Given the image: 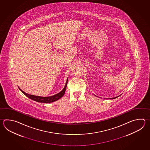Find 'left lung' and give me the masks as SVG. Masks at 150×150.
<instances>
[{
  "mask_svg": "<svg viewBox=\"0 0 150 150\" xmlns=\"http://www.w3.org/2000/svg\"><path fill=\"white\" fill-rule=\"evenodd\" d=\"M119 96H117V97H114V98H110V99H115V98H116L117 97H118Z\"/></svg>",
  "mask_w": 150,
  "mask_h": 150,
  "instance_id": "8db88e82",
  "label": "left lung"
}]
</instances>
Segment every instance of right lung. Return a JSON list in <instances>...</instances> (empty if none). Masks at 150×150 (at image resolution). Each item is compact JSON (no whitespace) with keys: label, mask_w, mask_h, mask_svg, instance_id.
<instances>
[{"label":"right lung","mask_w":150,"mask_h":150,"mask_svg":"<svg viewBox=\"0 0 150 150\" xmlns=\"http://www.w3.org/2000/svg\"><path fill=\"white\" fill-rule=\"evenodd\" d=\"M67 82L68 79L64 89H62L60 92H59L58 93H57V94H56L55 95H53V96H50V97H40V96L29 95V94H28V93H25V92L23 91L20 88H18L20 89V90H21V91L27 97L30 98V99H32V100H33L34 101H37V102H38V103H52V102L57 101V100L60 99L64 95L66 89V87H67Z\"/></svg>","instance_id":"1"}]
</instances>
